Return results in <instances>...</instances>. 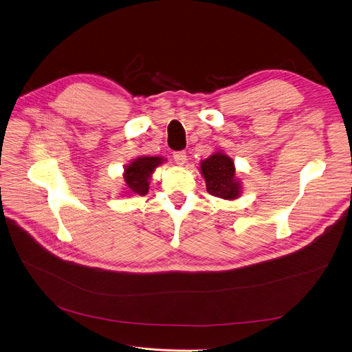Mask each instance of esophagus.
Masks as SVG:
<instances>
[{"mask_svg":"<svg viewBox=\"0 0 352 352\" xmlns=\"http://www.w3.org/2000/svg\"><path fill=\"white\" fill-rule=\"evenodd\" d=\"M173 157H174L175 162H177L178 165H184V164H186V161H187V154H186V151H175L174 154H173Z\"/></svg>","mask_w":352,"mask_h":352,"instance_id":"1","label":"esophagus"}]
</instances>
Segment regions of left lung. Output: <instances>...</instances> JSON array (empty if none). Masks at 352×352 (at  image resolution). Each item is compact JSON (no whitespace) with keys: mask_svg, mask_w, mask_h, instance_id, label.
<instances>
[{"mask_svg":"<svg viewBox=\"0 0 352 352\" xmlns=\"http://www.w3.org/2000/svg\"><path fill=\"white\" fill-rule=\"evenodd\" d=\"M201 173L206 179L208 194L233 200L240 194L239 182L234 178V165L232 158L217 152L201 162Z\"/></svg>","mask_w":352,"mask_h":352,"instance_id":"1","label":"left lung"}]
</instances>
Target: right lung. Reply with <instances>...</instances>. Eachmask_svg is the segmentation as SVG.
<instances>
[{
    "label": "right lung",
    "mask_w": 352,
    "mask_h": 352,
    "mask_svg": "<svg viewBox=\"0 0 352 352\" xmlns=\"http://www.w3.org/2000/svg\"><path fill=\"white\" fill-rule=\"evenodd\" d=\"M162 158L158 157H140L132 161L125 168V182L126 188L131 194L145 195L148 192V179L152 171L162 162Z\"/></svg>",
    "instance_id": "1"
}]
</instances>
